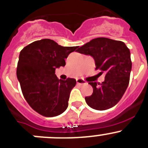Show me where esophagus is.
<instances>
[{
	"instance_id": "34e87169",
	"label": "esophagus",
	"mask_w": 148,
	"mask_h": 148,
	"mask_svg": "<svg viewBox=\"0 0 148 148\" xmlns=\"http://www.w3.org/2000/svg\"><path fill=\"white\" fill-rule=\"evenodd\" d=\"M76 82H77V84H78V85H84V84H86V81H84V80L82 79H77L76 80Z\"/></svg>"
}]
</instances>
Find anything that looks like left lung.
<instances>
[{"label":"left lung","mask_w":148,"mask_h":148,"mask_svg":"<svg viewBox=\"0 0 148 148\" xmlns=\"http://www.w3.org/2000/svg\"><path fill=\"white\" fill-rule=\"evenodd\" d=\"M94 58L96 70L105 72V81L100 84L89 82L91 96L86 97L87 105L97 110L115 106L124 94L130 78L132 60L130 51L123 42L107 38L92 39L77 50Z\"/></svg>","instance_id":"left-lung-1"}]
</instances>
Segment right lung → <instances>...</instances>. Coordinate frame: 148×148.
<instances>
[{
	"instance_id": "right-lung-1",
	"label": "right lung",
	"mask_w": 148,
	"mask_h": 148,
	"mask_svg": "<svg viewBox=\"0 0 148 148\" xmlns=\"http://www.w3.org/2000/svg\"><path fill=\"white\" fill-rule=\"evenodd\" d=\"M78 48L62 46L51 39H42L20 51L16 76L25 99L40 115L54 117L67 108L70 91L76 80L59 79L55 70L64 67V60Z\"/></svg>"
}]
</instances>
